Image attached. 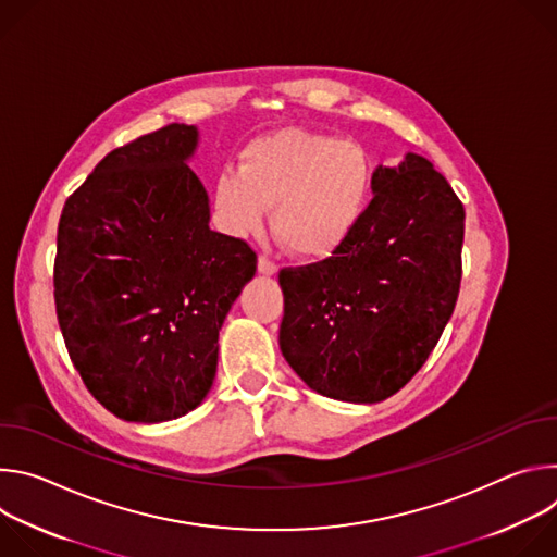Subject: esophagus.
<instances>
[{
	"mask_svg": "<svg viewBox=\"0 0 557 557\" xmlns=\"http://www.w3.org/2000/svg\"><path fill=\"white\" fill-rule=\"evenodd\" d=\"M258 271H260L262 275H275V273H277V264L271 262L267 256H260V258H258Z\"/></svg>",
	"mask_w": 557,
	"mask_h": 557,
	"instance_id": "obj_1",
	"label": "esophagus"
}]
</instances>
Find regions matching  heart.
I'll list each match as a JSON object with an SVG mask.
<instances>
[{
	"label": "heart",
	"mask_w": 557,
	"mask_h": 557,
	"mask_svg": "<svg viewBox=\"0 0 557 557\" xmlns=\"http://www.w3.org/2000/svg\"><path fill=\"white\" fill-rule=\"evenodd\" d=\"M372 187L368 153L352 140L299 127L251 140L237 170L213 185L220 226L247 237L271 226L290 253L304 260L333 256L361 220Z\"/></svg>",
	"instance_id": "b5f03b06"
}]
</instances>
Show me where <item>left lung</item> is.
Wrapping results in <instances>:
<instances>
[{
    "mask_svg": "<svg viewBox=\"0 0 557 557\" xmlns=\"http://www.w3.org/2000/svg\"><path fill=\"white\" fill-rule=\"evenodd\" d=\"M372 200L326 260L280 271V348L329 399L379 404L428 361L460 288L465 209L428 158L379 165Z\"/></svg>",
    "mask_w": 557,
    "mask_h": 557,
    "instance_id": "left-lung-1",
    "label": "left lung"
}]
</instances>
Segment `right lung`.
Listing matches in <instances>:
<instances>
[{"instance_id": "1", "label": "right lung", "mask_w": 557, "mask_h": 557, "mask_svg": "<svg viewBox=\"0 0 557 557\" xmlns=\"http://www.w3.org/2000/svg\"><path fill=\"white\" fill-rule=\"evenodd\" d=\"M198 127L172 123L110 151L63 205L54 304L67 355L95 399L132 423L196 410L218 333L258 258L209 228L187 165Z\"/></svg>"}]
</instances>
